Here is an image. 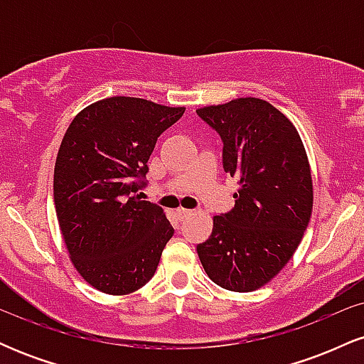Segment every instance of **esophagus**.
<instances>
[{
    "mask_svg": "<svg viewBox=\"0 0 364 364\" xmlns=\"http://www.w3.org/2000/svg\"><path fill=\"white\" fill-rule=\"evenodd\" d=\"M176 215H178L179 220H183V219H186L188 215H191V210H188V208L179 207V208H176Z\"/></svg>",
    "mask_w": 364,
    "mask_h": 364,
    "instance_id": "1",
    "label": "esophagus"
}]
</instances>
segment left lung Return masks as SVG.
I'll list each match as a JSON object with an SVG mask.
<instances>
[{
    "mask_svg": "<svg viewBox=\"0 0 364 364\" xmlns=\"http://www.w3.org/2000/svg\"><path fill=\"white\" fill-rule=\"evenodd\" d=\"M196 112L223 139L224 171L240 185L235 208L214 217L196 253L217 286L257 291L286 267L310 223L306 150L291 119L263 99H232Z\"/></svg>",
    "mask_w": 364,
    "mask_h": 364,
    "instance_id": "1",
    "label": "left lung"
}]
</instances>
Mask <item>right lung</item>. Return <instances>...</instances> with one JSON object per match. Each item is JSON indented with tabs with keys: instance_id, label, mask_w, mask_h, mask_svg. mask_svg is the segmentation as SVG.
I'll return each instance as SVG.
<instances>
[{
	"instance_id": "right-lung-1",
	"label": "right lung",
	"mask_w": 364,
	"mask_h": 364,
	"mask_svg": "<svg viewBox=\"0 0 364 364\" xmlns=\"http://www.w3.org/2000/svg\"><path fill=\"white\" fill-rule=\"evenodd\" d=\"M185 107L139 97L101 99L75 116L54 164V207L70 260L97 291L123 296L156 274L173 225L135 195L157 136Z\"/></svg>"
}]
</instances>
